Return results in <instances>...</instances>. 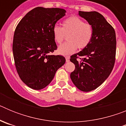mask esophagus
<instances>
[{
  "mask_svg": "<svg viewBox=\"0 0 126 126\" xmlns=\"http://www.w3.org/2000/svg\"><path fill=\"white\" fill-rule=\"evenodd\" d=\"M69 59H70L69 57H68V56L65 57V61H66V62H69V61H70Z\"/></svg>",
  "mask_w": 126,
  "mask_h": 126,
  "instance_id": "34e87169",
  "label": "esophagus"
}]
</instances>
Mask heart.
I'll return each mask as SVG.
<instances>
[{
    "instance_id": "b5f03b06",
    "label": "heart",
    "mask_w": 126,
    "mask_h": 126,
    "mask_svg": "<svg viewBox=\"0 0 126 126\" xmlns=\"http://www.w3.org/2000/svg\"><path fill=\"white\" fill-rule=\"evenodd\" d=\"M52 34L56 43H61L64 40L65 35L68 42L63 43L57 48L59 54L68 55L74 53L77 48L82 50L86 48L92 42L93 36L92 26L85 23L83 20L76 16L65 19L62 22V28L58 25L52 28Z\"/></svg>"
}]
</instances>
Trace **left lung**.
<instances>
[{
    "label": "left lung",
    "mask_w": 126,
    "mask_h": 126,
    "mask_svg": "<svg viewBox=\"0 0 126 126\" xmlns=\"http://www.w3.org/2000/svg\"><path fill=\"white\" fill-rule=\"evenodd\" d=\"M78 14L92 26L93 36L86 47L71 56L75 70L70 76L79 90L88 92L100 86L112 72L115 60L116 36L113 27L98 12L79 11Z\"/></svg>",
    "instance_id": "8db88e82"
}]
</instances>
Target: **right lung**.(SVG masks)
<instances>
[{"mask_svg":"<svg viewBox=\"0 0 126 126\" xmlns=\"http://www.w3.org/2000/svg\"><path fill=\"white\" fill-rule=\"evenodd\" d=\"M65 13L63 9L38 7L26 14L16 28L13 43L16 67L22 81L33 90L48 85L65 64L63 56L49 53L57 48L52 28Z\"/></svg>","mask_w":126,"mask_h":126,"instance_id":"right-lung-1","label":"right lung"}]
</instances>
